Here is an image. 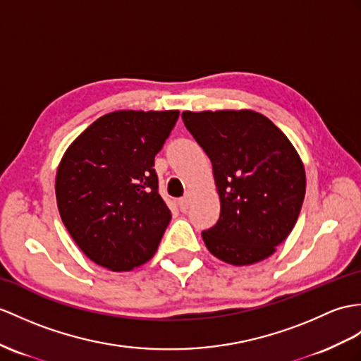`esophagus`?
<instances>
[{
    "instance_id": "obj_1",
    "label": "esophagus",
    "mask_w": 361,
    "mask_h": 361,
    "mask_svg": "<svg viewBox=\"0 0 361 361\" xmlns=\"http://www.w3.org/2000/svg\"><path fill=\"white\" fill-rule=\"evenodd\" d=\"M190 200H191V192H185L180 199H179V208L180 211H187L188 209V205H190Z\"/></svg>"
}]
</instances>
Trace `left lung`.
Returning <instances> with one entry per match:
<instances>
[{"label":"left lung","instance_id":"left-lung-1","mask_svg":"<svg viewBox=\"0 0 361 361\" xmlns=\"http://www.w3.org/2000/svg\"><path fill=\"white\" fill-rule=\"evenodd\" d=\"M183 124L213 164L221 217L202 231L208 251L230 265L274 254L305 199L303 162L293 144L252 110L183 111Z\"/></svg>","mask_w":361,"mask_h":361}]
</instances>
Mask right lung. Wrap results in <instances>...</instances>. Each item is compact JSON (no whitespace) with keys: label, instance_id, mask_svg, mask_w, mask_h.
<instances>
[{"label":"right lung","instance_id":"obj_1","mask_svg":"<svg viewBox=\"0 0 361 361\" xmlns=\"http://www.w3.org/2000/svg\"><path fill=\"white\" fill-rule=\"evenodd\" d=\"M178 110L104 114L67 148L56 202L72 239L96 265L130 271L150 260L171 213L159 195L154 156Z\"/></svg>","mask_w":361,"mask_h":361}]
</instances>
